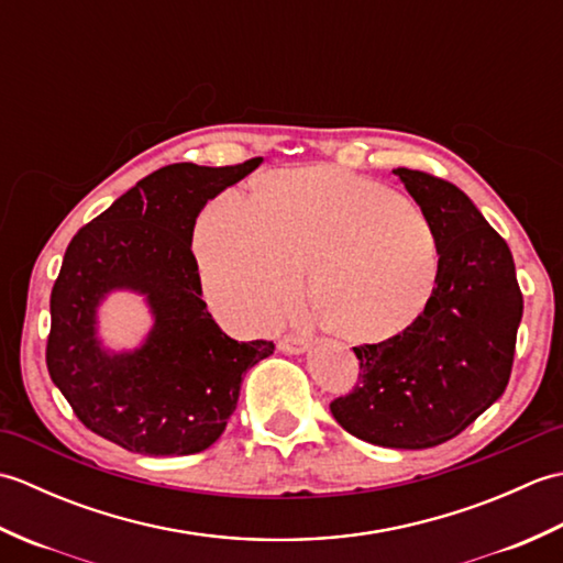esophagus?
I'll list each match as a JSON object with an SVG mask.
<instances>
[{"label": "esophagus", "mask_w": 563, "mask_h": 563, "mask_svg": "<svg viewBox=\"0 0 563 563\" xmlns=\"http://www.w3.org/2000/svg\"><path fill=\"white\" fill-rule=\"evenodd\" d=\"M309 349V339L300 336V333H290V336H285L278 341V351L288 353V355H300Z\"/></svg>", "instance_id": "esophagus-1"}]
</instances>
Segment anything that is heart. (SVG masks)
I'll list each match as a JSON object with an SVG mask.
<instances>
[{
	"label": "heart",
	"mask_w": 563,
	"mask_h": 563,
	"mask_svg": "<svg viewBox=\"0 0 563 563\" xmlns=\"http://www.w3.org/2000/svg\"><path fill=\"white\" fill-rule=\"evenodd\" d=\"M196 256L210 302L244 329L290 312L312 266V297L355 341L411 329L433 300L440 244L426 212L397 190L336 166L275 174L258 200L227 188L202 208Z\"/></svg>",
	"instance_id": "b5f03b06"
}]
</instances>
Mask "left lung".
Segmentation results:
<instances>
[{
	"label": "left lung",
	"instance_id": "obj_1",
	"mask_svg": "<svg viewBox=\"0 0 563 563\" xmlns=\"http://www.w3.org/2000/svg\"><path fill=\"white\" fill-rule=\"evenodd\" d=\"M394 174L435 227L438 288L411 329L353 349L361 382L331 413L373 445L423 450L460 435L506 391L522 292L508 244L470 196L423 172Z\"/></svg>",
	"mask_w": 563,
	"mask_h": 563
}]
</instances>
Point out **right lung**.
<instances>
[{"mask_svg": "<svg viewBox=\"0 0 563 563\" xmlns=\"http://www.w3.org/2000/svg\"><path fill=\"white\" fill-rule=\"evenodd\" d=\"M261 162L169 164L71 236L51 295L45 361L97 435L150 457L208 450L236 409L246 369L275 351L214 324L190 251L206 202ZM111 291L140 294L153 314L133 352L106 350L98 336V307Z\"/></svg>", "mask_w": 563, "mask_h": 563, "instance_id": "1", "label": "right lung"}]
</instances>
